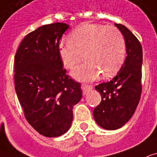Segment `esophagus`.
I'll list each match as a JSON object with an SVG mask.
<instances>
[{
  "instance_id": "1",
  "label": "esophagus",
  "mask_w": 157,
  "mask_h": 157,
  "mask_svg": "<svg viewBox=\"0 0 157 157\" xmlns=\"http://www.w3.org/2000/svg\"><path fill=\"white\" fill-rule=\"evenodd\" d=\"M92 87L91 85H88V84H85V83H82V92H83V94H86L88 91L92 89Z\"/></svg>"
}]
</instances>
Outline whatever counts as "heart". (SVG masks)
<instances>
[{"instance_id":"b5f03b06","label":"heart","mask_w":157,"mask_h":157,"mask_svg":"<svg viewBox=\"0 0 157 157\" xmlns=\"http://www.w3.org/2000/svg\"><path fill=\"white\" fill-rule=\"evenodd\" d=\"M126 44L124 37L115 26L84 24L70 35V40L62 41L59 54L63 65L71 69L82 59L87 60L75 67L72 75L77 79L92 81L100 74L110 78L120 70L124 61Z\"/></svg>"}]
</instances>
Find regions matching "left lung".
<instances>
[{"mask_svg": "<svg viewBox=\"0 0 157 157\" xmlns=\"http://www.w3.org/2000/svg\"><path fill=\"white\" fill-rule=\"evenodd\" d=\"M115 26L124 37L127 56L115 78L95 87L101 101L93 110L96 122L108 130L121 128L130 120L142 93V45L124 25Z\"/></svg>", "mask_w": 157, "mask_h": 157, "instance_id": "1", "label": "left lung"}]
</instances>
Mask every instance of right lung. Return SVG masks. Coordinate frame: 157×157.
I'll return each mask as SVG.
<instances>
[{"label":"right lung","mask_w":157,"mask_h":157,"mask_svg":"<svg viewBox=\"0 0 157 157\" xmlns=\"http://www.w3.org/2000/svg\"><path fill=\"white\" fill-rule=\"evenodd\" d=\"M65 23L39 27L22 40L14 57V88L27 121L46 137L66 133L73 107L82 98L81 83L67 75L59 54Z\"/></svg>","instance_id":"obj_1"}]
</instances>
